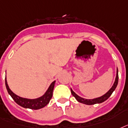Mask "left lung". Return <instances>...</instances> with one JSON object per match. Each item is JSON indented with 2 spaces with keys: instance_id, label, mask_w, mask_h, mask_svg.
Here are the masks:
<instances>
[{
  "instance_id": "left-lung-1",
  "label": "left lung",
  "mask_w": 128,
  "mask_h": 128,
  "mask_svg": "<svg viewBox=\"0 0 128 128\" xmlns=\"http://www.w3.org/2000/svg\"><path fill=\"white\" fill-rule=\"evenodd\" d=\"M118 69L117 68V73H116V80H115V82L113 86L111 88V89L109 90L108 92H107L106 94H104V96H101L100 98H95V99H92V100H88V99H84V98H82L81 97L75 94V92H73V90L71 89V94L73 95L76 100H78V102L82 103V104H84L86 105H94L96 104H101L102 102H105L106 100H107L108 99L110 96L112 94V93L114 92L117 86H118Z\"/></svg>"
}]
</instances>
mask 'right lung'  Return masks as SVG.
I'll use <instances>...</instances> for the list:
<instances>
[{
  "label": "right lung",
  "instance_id": "right-lung-1",
  "mask_svg": "<svg viewBox=\"0 0 128 128\" xmlns=\"http://www.w3.org/2000/svg\"><path fill=\"white\" fill-rule=\"evenodd\" d=\"M55 81L52 82L50 86L48 87V90H46L45 94L40 98H36V99H27V98H23L19 96H16L14 94L11 90H10L9 87L8 86L7 82H6V78L5 77V85L8 93L10 96H11L12 98L13 99L14 101L22 108H24L32 109V110H39L40 108H44L50 102V99L53 96V91L55 86Z\"/></svg>",
  "mask_w": 128,
  "mask_h": 128
}]
</instances>
